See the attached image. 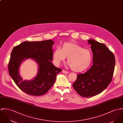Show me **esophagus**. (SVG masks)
I'll return each mask as SVG.
<instances>
[{
    "label": "esophagus",
    "instance_id": "34e87169",
    "mask_svg": "<svg viewBox=\"0 0 123 123\" xmlns=\"http://www.w3.org/2000/svg\"><path fill=\"white\" fill-rule=\"evenodd\" d=\"M62 72L63 73H64V74H68V71H66V70H62Z\"/></svg>",
    "mask_w": 123,
    "mask_h": 123
}]
</instances>
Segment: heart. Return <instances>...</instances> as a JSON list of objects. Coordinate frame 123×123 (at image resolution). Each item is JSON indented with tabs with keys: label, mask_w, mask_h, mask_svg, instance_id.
<instances>
[{
	"label": "heart",
	"mask_w": 123,
	"mask_h": 123,
	"mask_svg": "<svg viewBox=\"0 0 123 123\" xmlns=\"http://www.w3.org/2000/svg\"><path fill=\"white\" fill-rule=\"evenodd\" d=\"M66 57L71 69L77 72L86 69L92 61V55L89 50L73 42L64 43L53 53V60L56 65H59Z\"/></svg>",
	"instance_id": "b5f03b06"
}]
</instances>
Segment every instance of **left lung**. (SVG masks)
Returning <instances> with one entry per match:
<instances>
[{"label": "left lung", "instance_id": "obj_1", "mask_svg": "<svg viewBox=\"0 0 123 123\" xmlns=\"http://www.w3.org/2000/svg\"><path fill=\"white\" fill-rule=\"evenodd\" d=\"M88 43L92 50V65L85 73L77 75L73 87L84 97L94 96L105 89L111 81L115 65V58L106 45L93 39Z\"/></svg>", "mask_w": 123, "mask_h": 123}]
</instances>
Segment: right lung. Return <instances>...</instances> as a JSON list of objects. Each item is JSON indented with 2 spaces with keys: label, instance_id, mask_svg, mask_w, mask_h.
<instances>
[{
  "label": "right lung",
  "instance_id": "1",
  "mask_svg": "<svg viewBox=\"0 0 123 123\" xmlns=\"http://www.w3.org/2000/svg\"><path fill=\"white\" fill-rule=\"evenodd\" d=\"M54 43L52 40L25 41L13 48L8 64L9 73L16 85L24 92L33 96L42 95L54 84L57 75L62 71L51 62ZM30 58L37 63L38 72L31 80H23L19 74V67L23 61Z\"/></svg>",
  "mask_w": 123,
  "mask_h": 123
}]
</instances>
